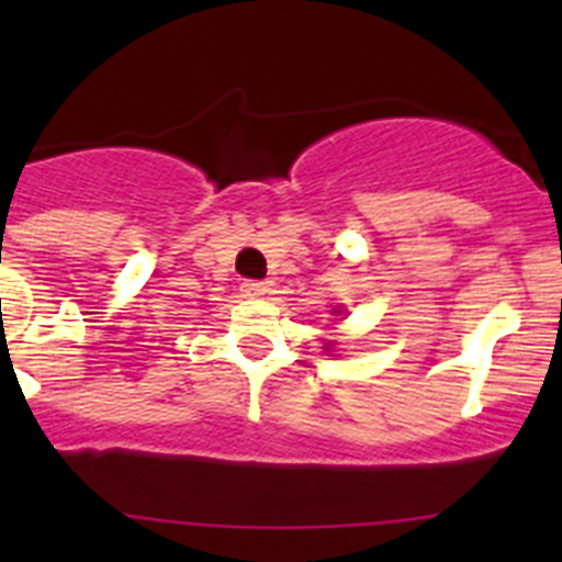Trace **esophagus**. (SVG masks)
<instances>
[{"label": "esophagus", "mask_w": 562, "mask_h": 562, "mask_svg": "<svg viewBox=\"0 0 562 562\" xmlns=\"http://www.w3.org/2000/svg\"><path fill=\"white\" fill-rule=\"evenodd\" d=\"M241 293H245L247 299H260L269 293V285H266V282H258V280H249L241 285Z\"/></svg>", "instance_id": "obj_1"}]
</instances>
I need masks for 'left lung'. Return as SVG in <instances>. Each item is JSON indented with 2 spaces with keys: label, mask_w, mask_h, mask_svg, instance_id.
Segmentation results:
<instances>
[{
  "label": "left lung",
  "mask_w": 562,
  "mask_h": 562,
  "mask_svg": "<svg viewBox=\"0 0 562 562\" xmlns=\"http://www.w3.org/2000/svg\"><path fill=\"white\" fill-rule=\"evenodd\" d=\"M339 313V310H334V315H337ZM326 350H331V345H328V348Z\"/></svg>",
  "instance_id": "1"
}]
</instances>
